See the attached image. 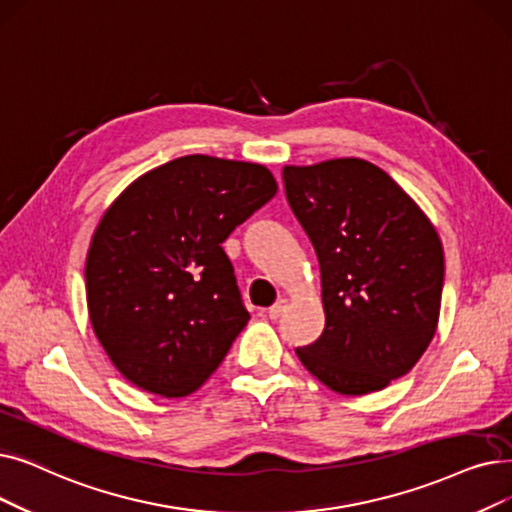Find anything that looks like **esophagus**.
<instances>
[{"label": "esophagus", "mask_w": 512, "mask_h": 512, "mask_svg": "<svg viewBox=\"0 0 512 512\" xmlns=\"http://www.w3.org/2000/svg\"><path fill=\"white\" fill-rule=\"evenodd\" d=\"M284 309H286V299H278V301L268 309V316H270L272 320H278V318L284 314Z\"/></svg>", "instance_id": "1"}]
</instances>
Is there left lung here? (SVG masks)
Here are the masks:
<instances>
[{
  "label": "left lung",
  "mask_w": 512,
  "mask_h": 512,
  "mask_svg": "<svg viewBox=\"0 0 512 512\" xmlns=\"http://www.w3.org/2000/svg\"><path fill=\"white\" fill-rule=\"evenodd\" d=\"M286 201L320 263L326 324L297 347L301 364L341 395L385 389L435 337L443 247L412 198L364 159L282 169Z\"/></svg>",
  "instance_id": "left-lung-1"
}]
</instances>
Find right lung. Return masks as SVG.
Returning a JSON list of instances; mask_svg holds the SVG:
<instances>
[{"label":"right lung","mask_w":512,"mask_h":512,"mask_svg":"<svg viewBox=\"0 0 512 512\" xmlns=\"http://www.w3.org/2000/svg\"><path fill=\"white\" fill-rule=\"evenodd\" d=\"M276 190L263 165L188 154L106 209L85 261L87 309L129 383L184 397L224 362L249 311L221 242Z\"/></svg>","instance_id":"add662e5"}]
</instances>
